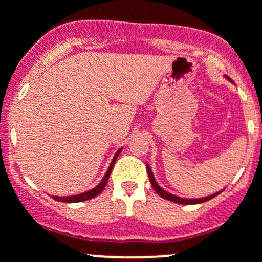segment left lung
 I'll list each match as a JSON object with an SVG mask.
<instances>
[{
    "mask_svg": "<svg viewBox=\"0 0 262 262\" xmlns=\"http://www.w3.org/2000/svg\"><path fill=\"white\" fill-rule=\"evenodd\" d=\"M228 80H231V78H228ZM147 172H148V176H149L150 184H152L155 191L157 192L161 198H165V199L170 200V202L179 203V204H198V203H204V202H207V200L213 199L214 196H216V195L219 194V192H216V194H213V195H210V196H207V198H203V199H182V198L175 196V195L170 194V192H167V191H165V190L161 189V187L157 185V182H156L155 178H153V173H152V171H150L149 166L148 165H147Z\"/></svg>",
    "mask_w": 262,
    "mask_h": 262,
    "instance_id": "left-lung-1",
    "label": "left lung"
}]
</instances>
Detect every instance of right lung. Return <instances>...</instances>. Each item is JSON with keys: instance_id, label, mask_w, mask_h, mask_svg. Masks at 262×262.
<instances>
[{"instance_id": "obj_1", "label": "right lung", "mask_w": 262, "mask_h": 262, "mask_svg": "<svg viewBox=\"0 0 262 262\" xmlns=\"http://www.w3.org/2000/svg\"><path fill=\"white\" fill-rule=\"evenodd\" d=\"M121 149H119L118 152L115 153L114 158H113L112 161V165H110L109 170H107L106 175L104 176V179H102V181L100 182L99 185H97L95 189L90 190V191H86L83 192V194H78V195H73V196H53V199L54 200H58V202H63V203H78V202H84V200H90L92 199V198H95L96 195H99L100 192L102 191V190L105 189V186H106V182L109 180V176L110 173H112V170H113V166H114L116 158H118L119 153H120Z\"/></svg>"}]
</instances>
